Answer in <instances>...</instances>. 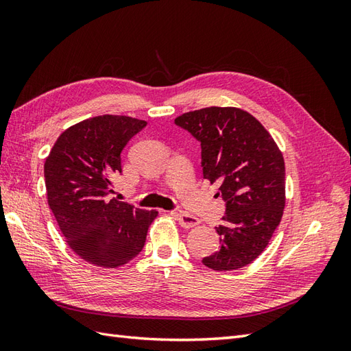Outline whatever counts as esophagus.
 <instances>
[{"label":"esophagus","mask_w":351,"mask_h":351,"mask_svg":"<svg viewBox=\"0 0 351 351\" xmlns=\"http://www.w3.org/2000/svg\"><path fill=\"white\" fill-rule=\"evenodd\" d=\"M178 221H180V225L185 229H190V228H195L199 225V220L196 217H193L190 214H185V213H175Z\"/></svg>","instance_id":"1"}]
</instances>
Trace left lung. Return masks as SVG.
I'll return each mask as SVG.
<instances>
[{"instance_id": "left-lung-1", "label": "left lung", "mask_w": 351, "mask_h": 351, "mask_svg": "<svg viewBox=\"0 0 351 351\" xmlns=\"http://www.w3.org/2000/svg\"><path fill=\"white\" fill-rule=\"evenodd\" d=\"M175 123L200 141L204 178L220 184L226 202L220 247L202 263L217 271L245 267L264 252L285 208L280 149L256 117L237 107L189 111Z\"/></svg>"}]
</instances>
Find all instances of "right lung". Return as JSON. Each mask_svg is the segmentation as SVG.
<instances>
[{"mask_svg": "<svg viewBox=\"0 0 351 351\" xmlns=\"http://www.w3.org/2000/svg\"><path fill=\"white\" fill-rule=\"evenodd\" d=\"M146 121L104 114L60 134L45 160L48 205L69 247L87 263L121 267L136 258L158 215L113 197L121 152Z\"/></svg>", "mask_w": 351, "mask_h": 351, "instance_id": "1", "label": "right lung"}]
</instances>
